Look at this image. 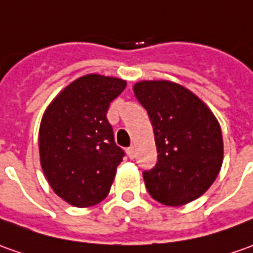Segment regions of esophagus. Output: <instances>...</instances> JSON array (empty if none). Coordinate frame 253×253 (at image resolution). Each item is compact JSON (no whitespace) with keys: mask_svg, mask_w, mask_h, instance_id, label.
<instances>
[{"mask_svg":"<svg viewBox=\"0 0 253 253\" xmlns=\"http://www.w3.org/2000/svg\"><path fill=\"white\" fill-rule=\"evenodd\" d=\"M127 155H128V158H131V159H133L134 156H135V148H134V147L127 148Z\"/></svg>","mask_w":253,"mask_h":253,"instance_id":"obj_1","label":"esophagus"}]
</instances>
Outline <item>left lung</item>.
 <instances>
[{
    "mask_svg": "<svg viewBox=\"0 0 253 253\" xmlns=\"http://www.w3.org/2000/svg\"><path fill=\"white\" fill-rule=\"evenodd\" d=\"M133 90L155 134L158 162L142 173L149 195L168 206L199 198L223 163V137L216 116L192 91L173 82L142 80Z\"/></svg>",
    "mask_w": 253,
    "mask_h": 253,
    "instance_id": "8db88e82",
    "label": "left lung"
}]
</instances>
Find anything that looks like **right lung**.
<instances>
[{"label":"right lung","instance_id":"add662e5","mask_svg":"<svg viewBox=\"0 0 253 253\" xmlns=\"http://www.w3.org/2000/svg\"><path fill=\"white\" fill-rule=\"evenodd\" d=\"M126 84V80L101 75L79 77L42 115L41 168L55 194L70 205L88 208L109 194L125 152L115 142L106 112Z\"/></svg>","mask_w":253,"mask_h":253}]
</instances>
